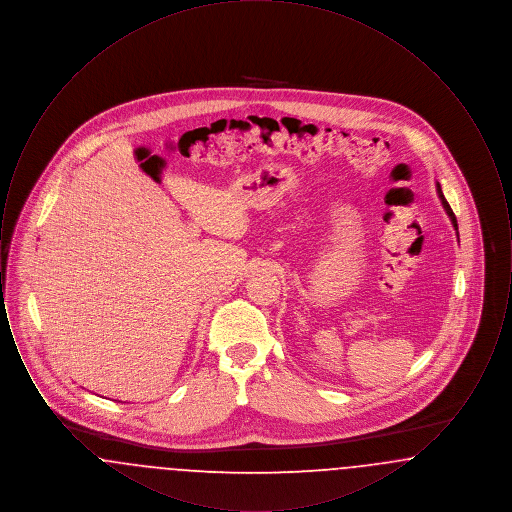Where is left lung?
I'll return each instance as SVG.
<instances>
[{"label":"left lung","instance_id":"1","mask_svg":"<svg viewBox=\"0 0 512 512\" xmlns=\"http://www.w3.org/2000/svg\"><path fill=\"white\" fill-rule=\"evenodd\" d=\"M438 194L441 197V203H443V207H445V211H447V215H449V219L453 222V226H455V230H459V224H457V217H455V213H453V209H451V205L447 203V199L443 197V192H441V186L438 184Z\"/></svg>","mask_w":512,"mask_h":512}]
</instances>
